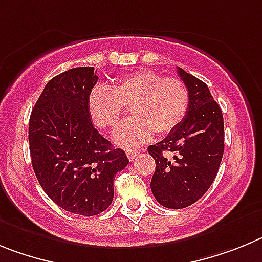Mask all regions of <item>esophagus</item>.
<instances>
[{
	"label": "esophagus",
	"instance_id": "1",
	"mask_svg": "<svg viewBox=\"0 0 262 262\" xmlns=\"http://www.w3.org/2000/svg\"><path fill=\"white\" fill-rule=\"evenodd\" d=\"M126 155H128L129 160H133L134 158L138 155V151H134V150H128V151H126Z\"/></svg>",
	"mask_w": 262,
	"mask_h": 262
}]
</instances>
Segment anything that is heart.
<instances>
[{
    "label": "heart",
    "instance_id": "obj_1",
    "mask_svg": "<svg viewBox=\"0 0 262 262\" xmlns=\"http://www.w3.org/2000/svg\"><path fill=\"white\" fill-rule=\"evenodd\" d=\"M187 84L175 77H164L151 70H137L124 75L111 87L98 84L89 95V111L96 125L112 129L130 107L132 119L114 133L122 147L134 148L151 138L175 130L189 110Z\"/></svg>",
    "mask_w": 262,
    "mask_h": 262
}]
</instances>
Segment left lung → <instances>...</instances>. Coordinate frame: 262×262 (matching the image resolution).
I'll return each mask as SVG.
<instances>
[{"instance_id": "1", "label": "left lung", "mask_w": 262, "mask_h": 262, "mask_svg": "<svg viewBox=\"0 0 262 262\" xmlns=\"http://www.w3.org/2000/svg\"><path fill=\"white\" fill-rule=\"evenodd\" d=\"M190 95L180 125L147 151L155 159L152 194L162 206L183 209L199 201L218 173L225 151L223 116L206 83L178 68Z\"/></svg>"}]
</instances>
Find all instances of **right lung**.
<instances>
[{
  "mask_svg": "<svg viewBox=\"0 0 262 262\" xmlns=\"http://www.w3.org/2000/svg\"><path fill=\"white\" fill-rule=\"evenodd\" d=\"M94 68H74L47 83L32 108L28 142L37 181L63 210L93 216L114 200V180L129 160L94 128L89 95Z\"/></svg>",
  "mask_w": 262,
  "mask_h": 262,
  "instance_id": "add662e5",
  "label": "right lung"
}]
</instances>
